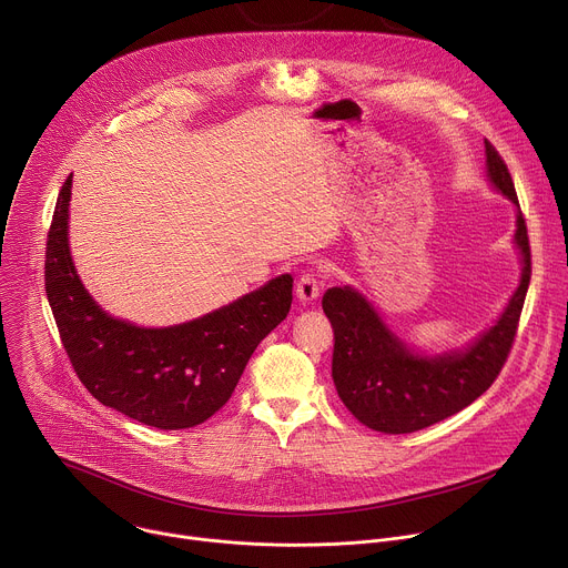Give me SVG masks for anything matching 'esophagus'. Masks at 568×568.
I'll return each mask as SVG.
<instances>
[{
    "label": "esophagus",
    "instance_id": "34e87169",
    "mask_svg": "<svg viewBox=\"0 0 568 568\" xmlns=\"http://www.w3.org/2000/svg\"><path fill=\"white\" fill-rule=\"evenodd\" d=\"M318 278L314 276V274H303L298 281H296V298L301 301V303H312V301H316V296H318Z\"/></svg>",
    "mask_w": 568,
    "mask_h": 568
}]
</instances>
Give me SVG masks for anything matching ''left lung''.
<instances>
[{
	"mask_svg": "<svg viewBox=\"0 0 568 568\" xmlns=\"http://www.w3.org/2000/svg\"><path fill=\"white\" fill-rule=\"evenodd\" d=\"M485 178L517 209L513 245L521 276L504 312L463 348L425 353L404 342L359 290L344 285L323 294L335 331L333 379L346 409L368 429L412 434L471 404L499 375L517 333L530 283V245L513 178L499 152L485 141Z\"/></svg>",
	"mask_w": 568,
	"mask_h": 568,
	"instance_id": "1",
	"label": "left lung"
}]
</instances>
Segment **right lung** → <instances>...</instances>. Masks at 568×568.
<instances>
[{"label":"right lung","mask_w":568,"mask_h":568,"mask_svg":"<svg viewBox=\"0 0 568 568\" xmlns=\"http://www.w3.org/2000/svg\"><path fill=\"white\" fill-rule=\"evenodd\" d=\"M69 200L71 178L49 229L44 285L75 375L105 407L148 427L202 425L224 407L256 346L287 316L292 274L178 326H136L103 310L80 281L69 247Z\"/></svg>","instance_id":"add662e5"}]
</instances>
